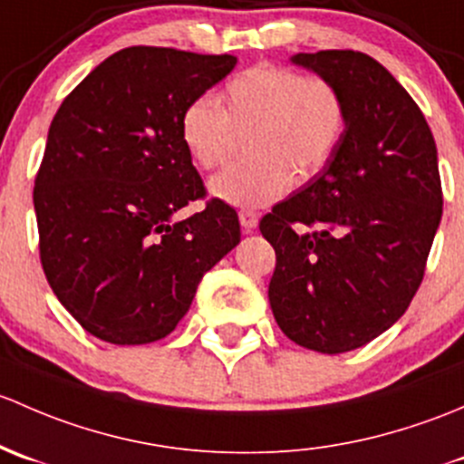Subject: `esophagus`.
Returning a JSON list of instances; mask_svg holds the SVG:
<instances>
[{
  "label": "esophagus",
  "mask_w": 464,
  "mask_h": 464,
  "mask_svg": "<svg viewBox=\"0 0 464 464\" xmlns=\"http://www.w3.org/2000/svg\"><path fill=\"white\" fill-rule=\"evenodd\" d=\"M238 221H241L243 232L247 234L259 226V214L252 212V209H241V212H238Z\"/></svg>",
  "instance_id": "obj_1"
}]
</instances>
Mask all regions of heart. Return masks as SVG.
<instances>
[{
    "mask_svg": "<svg viewBox=\"0 0 464 464\" xmlns=\"http://www.w3.org/2000/svg\"><path fill=\"white\" fill-rule=\"evenodd\" d=\"M221 103L200 95L183 109L180 142L203 169L223 165L232 150V127H252L250 160L209 180L214 198L234 208H264L285 197L297 179L317 174L346 129L342 93L324 78H304L288 66L255 64L221 91Z\"/></svg>",
    "mask_w": 464,
    "mask_h": 464,
    "instance_id": "b5f03b06",
    "label": "heart"
}]
</instances>
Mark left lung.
I'll return each mask as SVG.
<instances>
[{"label": "left lung", "instance_id": "left-lung-1", "mask_svg": "<svg viewBox=\"0 0 464 464\" xmlns=\"http://www.w3.org/2000/svg\"><path fill=\"white\" fill-rule=\"evenodd\" d=\"M290 62L342 93L346 129L322 171L261 218L276 252L267 299L285 337L337 355L389 331L420 288L442 217L438 150L407 89L371 55Z\"/></svg>", "mask_w": 464, "mask_h": 464}]
</instances>
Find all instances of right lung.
I'll return each mask as SVG.
<instances>
[{
    "mask_svg": "<svg viewBox=\"0 0 464 464\" xmlns=\"http://www.w3.org/2000/svg\"><path fill=\"white\" fill-rule=\"evenodd\" d=\"M234 55L129 46L64 98L35 179L44 275L80 326L118 346L169 335L208 270L241 241L237 212L209 200L180 142L183 109Z\"/></svg>",
    "mask_w": 464,
    "mask_h": 464,
    "instance_id": "right-lung-1",
    "label": "right lung"
}]
</instances>
